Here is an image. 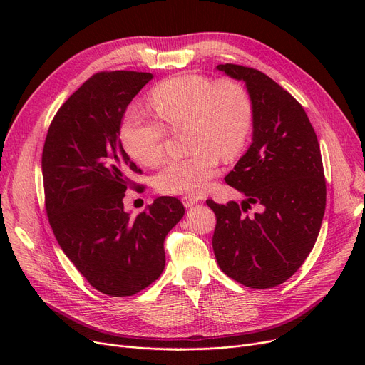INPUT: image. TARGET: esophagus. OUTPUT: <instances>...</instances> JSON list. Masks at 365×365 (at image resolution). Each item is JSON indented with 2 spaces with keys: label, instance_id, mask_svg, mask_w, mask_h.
Instances as JSON below:
<instances>
[{
  "label": "esophagus",
  "instance_id": "esophagus-1",
  "mask_svg": "<svg viewBox=\"0 0 365 365\" xmlns=\"http://www.w3.org/2000/svg\"><path fill=\"white\" fill-rule=\"evenodd\" d=\"M182 202H183V205L186 208H190V207H194L195 204H198V198H195V197H183Z\"/></svg>",
  "mask_w": 365,
  "mask_h": 365
}]
</instances>
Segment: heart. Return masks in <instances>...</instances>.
<instances>
[{
    "label": "heart",
    "mask_w": 365,
    "mask_h": 365,
    "mask_svg": "<svg viewBox=\"0 0 365 365\" xmlns=\"http://www.w3.org/2000/svg\"><path fill=\"white\" fill-rule=\"evenodd\" d=\"M149 103L167 127H187V149L192 150L185 158L167 161L155 175V186L164 194L204 192L216 175L219 155L234 158L250 136L252 98L234 80L215 81L198 73L176 75L152 88ZM160 123L138 108L127 110L120 139L134 161L148 167L160 163L165 139V127Z\"/></svg>",
    "instance_id": "1"
}]
</instances>
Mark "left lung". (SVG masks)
<instances>
[{"label": "left lung", "instance_id": "1", "mask_svg": "<svg viewBox=\"0 0 365 365\" xmlns=\"http://www.w3.org/2000/svg\"><path fill=\"white\" fill-rule=\"evenodd\" d=\"M244 81L253 103V142L225 182L245 200L207 205L216 215L213 250L220 269L250 289L289 279L318 238L325 212L319 143L302 105L263 72L217 65ZM252 203L262 207L244 215Z\"/></svg>", "mask_w": 365, "mask_h": 365}]
</instances>
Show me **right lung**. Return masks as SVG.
I'll return each mask as SVG.
<instances>
[{
    "instance_id": "right-lung-1",
    "label": "right lung",
    "mask_w": 365,
    "mask_h": 365,
    "mask_svg": "<svg viewBox=\"0 0 365 365\" xmlns=\"http://www.w3.org/2000/svg\"><path fill=\"white\" fill-rule=\"evenodd\" d=\"M149 72L94 73L61 106L43 149L46 210L63 253L96 290L133 296L163 274L164 240L183 217V204L160 197L136 217L125 190L140 173L123 148L120 127Z\"/></svg>"
}]
</instances>
